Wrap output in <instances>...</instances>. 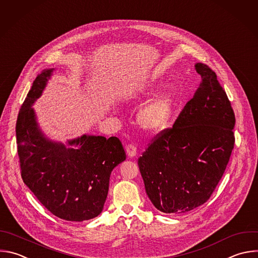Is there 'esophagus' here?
Wrapping results in <instances>:
<instances>
[{
  "mask_svg": "<svg viewBox=\"0 0 258 258\" xmlns=\"http://www.w3.org/2000/svg\"><path fill=\"white\" fill-rule=\"evenodd\" d=\"M125 151H126V154L130 158H134V157L137 156V148H136V146H134L132 144L126 145Z\"/></svg>",
  "mask_w": 258,
  "mask_h": 258,
  "instance_id": "esophagus-1",
  "label": "esophagus"
}]
</instances>
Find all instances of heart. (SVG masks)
Masks as SVG:
<instances>
[{
    "mask_svg": "<svg viewBox=\"0 0 258 258\" xmlns=\"http://www.w3.org/2000/svg\"><path fill=\"white\" fill-rule=\"evenodd\" d=\"M154 92L152 86L144 90L143 96L149 97ZM175 97L171 92H163L154 96L139 111L138 122L141 127L150 133L164 130L173 112Z\"/></svg>",
    "mask_w": 258,
    "mask_h": 258,
    "instance_id": "b5f03b06",
    "label": "heart"
}]
</instances>
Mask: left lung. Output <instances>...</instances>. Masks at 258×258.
I'll return each mask as SVG.
<instances>
[{
    "label": "left lung",
    "mask_w": 258,
    "mask_h": 258,
    "mask_svg": "<svg viewBox=\"0 0 258 258\" xmlns=\"http://www.w3.org/2000/svg\"><path fill=\"white\" fill-rule=\"evenodd\" d=\"M202 81L173 126L158 134L139 158L146 192L165 214L204 205L221 180L235 137V114L216 73L198 62Z\"/></svg>",
    "instance_id": "8db88e82"
}]
</instances>
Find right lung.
Here are the masks:
<instances>
[{
    "label": "right lung",
    "instance_id": "1",
    "mask_svg": "<svg viewBox=\"0 0 258 258\" xmlns=\"http://www.w3.org/2000/svg\"><path fill=\"white\" fill-rule=\"evenodd\" d=\"M52 72L53 69H46L36 77L18 114L16 138L21 176L52 215L82 222L102 212L111 171L126 156L116 137L83 135L63 145L44 136L32 105Z\"/></svg>",
    "mask_w": 258,
    "mask_h": 258
}]
</instances>
